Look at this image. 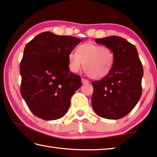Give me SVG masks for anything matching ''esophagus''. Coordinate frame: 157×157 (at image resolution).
I'll return each mask as SVG.
<instances>
[{
	"instance_id": "1",
	"label": "esophagus",
	"mask_w": 157,
	"mask_h": 157,
	"mask_svg": "<svg viewBox=\"0 0 157 157\" xmlns=\"http://www.w3.org/2000/svg\"><path fill=\"white\" fill-rule=\"evenodd\" d=\"M82 83L83 84H89V81L88 79H84V78H82Z\"/></svg>"
}]
</instances>
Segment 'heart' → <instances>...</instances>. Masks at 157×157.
<instances>
[{
    "label": "heart",
    "mask_w": 157,
    "mask_h": 157,
    "mask_svg": "<svg viewBox=\"0 0 157 157\" xmlns=\"http://www.w3.org/2000/svg\"><path fill=\"white\" fill-rule=\"evenodd\" d=\"M113 63L114 54L112 50L92 42L79 45L76 52H71L68 55V66L71 71L78 72L84 63L85 73L94 79L107 76L112 68Z\"/></svg>",
    "instance_id": "obj_1"
}]
</instances>
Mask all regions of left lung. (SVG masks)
Segmentation results:
<instances>
[{
	"label": "left lung",
	"instance_id": "1",
	"mask_svg": "<svg viewBox=\"0 0 157 157\" xmlns=\"http://www.w3.org/2000/svg\"><path fill=\"white\" fill-rule=\"evenodd\" d=\"M95 42L112 50L114 63L107 76L92 82V107L102 118L116 120L128 114L140 100L143 66L136 47L122 37L95 39Z\"/></svg>",
	"mask_w": 157,
	"mask_h": 157
}]
</instances>
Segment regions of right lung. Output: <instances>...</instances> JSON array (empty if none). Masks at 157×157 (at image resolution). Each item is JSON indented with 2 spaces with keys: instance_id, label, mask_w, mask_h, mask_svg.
<instances>
[{
  "instance_id": "right-lung-1",
  "label": "right lung",
  "mask_w": 157,
  "mask_h": 157,
  "mask_svg": "<svg viewBox=\"0 0 157 157\" xmlns=\"http://www.w3.org/2000/svg\"><path fill=\"white\" fill-rule=\"evenodd\" d=\"M81 41L44 32L26 44L20 63L21 94L34 115L54 121L67 112L82 86L80 76L70 71L68 55Z\"/></svg>"
}]
</instances>
